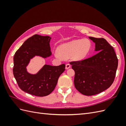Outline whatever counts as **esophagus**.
I'll return each instance as SVG.
<instances>
[{
	"label": "esophagus",
	"mask_w": 126,
	"mask_h": 126,
	"mask_svg": "<svg viewBox=\"0 0 126 126\" xmlns=\"http://www.w3.org/2000/svg\"><path fill=\"white\" fill-rule=\"evenodd\" d=\"M71 67V65L70 64H69V63H68V64H66V69H69V68H70Z\"/></svg>",
	"instance_id": "34e87169"
}]
</instances>
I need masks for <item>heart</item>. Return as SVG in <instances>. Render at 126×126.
Masks as SVG:
<instances>
[{
	"label": "heart",
	"instance_id": "obj_1",
	"mask_svg": "<svg viewBox=\"0 0 126 126\" xmlns=\"http://www.w3.org/2000/svg\"><path fill=\"white\" fill-rule=\"evenodd\" d=\"M92 43L88 39H75L60 45L57 48L55 56L57 58L70 59L77 62L84 59L89 55Z\"/></svg>",
	"mask_w": 126,
	"mask_h": 126
}]
</instances>
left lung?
Here are the masks:
<instances>
[{"instance_id":"left-lung-1","label":"left lung","mask_w":126,"mask_h":126,"mask_svg":"<svg viewBox=\"0 0 126 126\" xmlns=\"http://www.w3.org/2000/svg\"><path fill=\"white\" fill-rule=\"evenodd\" d=\"M95 44L97 54L80 62L70 63L75 72V87L86 96L99 94L112 85L118 60L113 48L104 38L89 37Z\"/></svg>"}]
</instances>
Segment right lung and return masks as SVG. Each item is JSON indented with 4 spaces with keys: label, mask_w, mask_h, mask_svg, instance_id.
<instances>
[{
    "label": "right lung",
    "mask_w": 126,
    "mask_h": 126,
    "mask_svg": "<svg viewBox=\"0 0 126 126\" xmlns=\"http://www.w3.org/2000/svg\"><path fill=\"white\" fill-rule=\"evenodd\" d=\"M51 38L35 35L26 40L14 57L13 74L20 88L38 97L46 96L56 87L59 76L65 70V64L58 66L45 64L36 74L27 71V67L36 56L47 58L52 54L50 47Z\"/></svg>",
    "instance_id": "obj_1"
}]
</instances>
